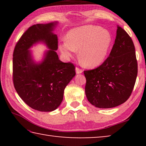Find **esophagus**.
Wrapping results in <instances>:
<instances>
[{
    "label": "esophagus",
    "mask_w": 146,
    "mask_h": 146,
    "mask_svg": "<svg viewBox=\"0 0 146 146\" xmlns=\"http://www.w3.org/2000/svg\"><path fill=\"white\" fill-rule=\"evenodd\" d=\"M75 71H76V74H79V73H81L82 72V70H81V69H80L79 68H76Z\"/></svg>",
    "instance_id": "1"
}]
</instances>
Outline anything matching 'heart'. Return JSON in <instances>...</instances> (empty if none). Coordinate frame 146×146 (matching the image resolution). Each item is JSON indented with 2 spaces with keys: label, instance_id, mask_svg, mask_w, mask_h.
I'll return each instance as SVG.
<instances>
[{
  "label": "heart",
  "instance_id": "b5f03b06",
  "mask_svg": "<svg viewBox=\"0 0 146 146\" xmlns=\"http://www.w3.org/2000/svg\"><path fill=\"white\" fill-rule=\"evenodd\" d=\"M111 37L109 32L99 26L86 25L68 31L66 40L62 42L58 48L64 57H72L79 50L82 65L95 68L102 64L107 56Z\"/></svg>",
  "mask_w": 146,
  "mask_h": 146
}]
</instances>
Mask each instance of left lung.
<instances>
[{"instance_id":"left-lung-1","label":"left lung","mask_w":146,"mask_h":146,"mask_svg":"<svg viewBox=\"0 0 146 146\" xmlns=\"http://www.w3.org/2000/svg\"><path fill=\"white\" fill-rule=\"evenodd\" d=\"M86 95L99 108H111L129 98L137 79L138 64L131 38L117 26V36L111 53L98 68L84 71Z\"/></svg>"}]
</instances>
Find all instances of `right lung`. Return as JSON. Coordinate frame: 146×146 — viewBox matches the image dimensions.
<instances>
[{
    "label": "right lung",
    "mask_w": 146,
    "mask_h": 146,
    "mask_svg": "<svg viewBox=\"0 0 146 146\" xmlns=\"http://www.w3.org/2000/svg\"><path fill=\"white\" fill-rule=\"evenodd\" d=\"M57 22L35 24L24 32L13 54V80L15 90L24 102L39 111L55 110L63 100L64 89L74 76L75 67L64 63L56 53L58 38L53 31ZM43 41L50 49L40 63L35 64L29 49Z\"/></svg>",
    "instance_id": "obj_1"
}]
</instances>
